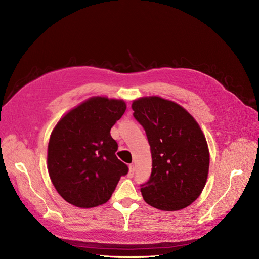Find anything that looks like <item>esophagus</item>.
Returning <instances> with one entry per match:
<instances>
[{"label": "esophagus", "instance_id": "1", "mask_svg": "<svg viewBox=\"0 0 259 259\" xmlns=\"http://www.w3.org/2000/svg\"><path fill=\"white\" fill-rule=\"evenodd\" d=\"M134 171H135V167L133 164H131V165L128 166V177H133L134 176Z\"/></svg>", "mask_w": 259, "mask_h": 259}]
</instances>
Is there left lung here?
I'll use <instances>...</instances> for the list:
<instances>
[{"mask_svg": "<svg viewBox=\"0 0 259 259\" xmlns=\"http://www.w3.org/2000/svg\"><path fill=\"white\" fill-rule=\"evenodd\" d=\"M132 109L151 149V176L140 188L145 202L161 210L189 206L202 193L208 176L209 151L204 133L175 101L140 97L133 100Z\"/></svg>", "mask_w": 259, "mask_h": 259, "instance_id": "1", "label": "left lung"}]
</instances>
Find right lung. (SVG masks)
<instances>
[{
	"mask_svg": "<svg viewBox=\"0 0 259 259\" xmlns=\"http://www.w3.org/2000/svg\"><path fill=\"white\" fill-rule=\"evenodd\" d=\"M125 110L123 99L93 96L55 125L48 146V170L55 189L70 204L81 208L104 204L121 176L127 174L110 135Z\"/></svg>",
	"mask_w": 259,
	"mask_h": 259,
	"instance_id": "add662e5",
	"label": "right lung"
}]
</instances>
